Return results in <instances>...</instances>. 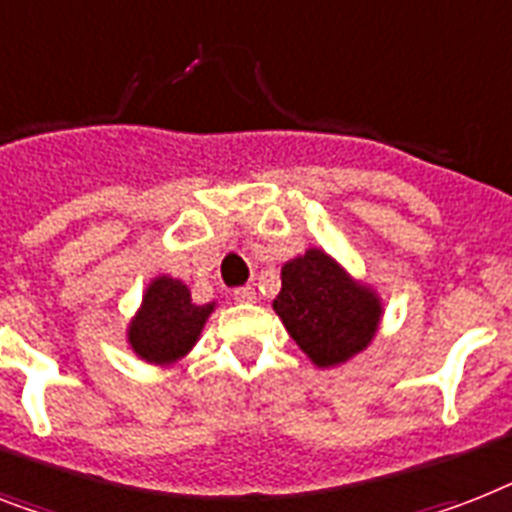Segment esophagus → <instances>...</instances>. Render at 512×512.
I'll list each match as a JSON object with an SVG mask.
<instances>
[{"label":"esophagus","mask_w":512,"mask_h":512,"mask_svg":"<svg viewBox=\"0 0 512 512\" xmlns=\"http://www.w3.org/2000/svg\"><path fill=\"white\" fill-rule=\"evenodd\" d=\"M234 299L236 302H244V305H249V302H255L257 299V292L252 289V286H239L234 292Z\"/></svg>","instance_id":"obj_1"}]
</instances>
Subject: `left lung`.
<instances>
[{"instance_id": "obj_1", "label": "left lung", "mask_w": 512, "mask_h": 512, "mask_svg": "<svg viewBox=\"0 0 512 512\" xmlns=\"http://www.w3.org/2000/svg\"><path fill=\"white\" fill-rule=\"evenodd\" d=\"M273 310L297 347L318 368L347 363L373 342L381 299L323 249H307L281 268Z\"/></svg>"}]
</instances>
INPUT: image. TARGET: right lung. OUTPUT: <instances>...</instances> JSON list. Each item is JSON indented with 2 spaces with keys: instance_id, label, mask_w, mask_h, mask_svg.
I'll return each mask as SVG.
<instances>
[{
  "instance_id": "1",
  "label": "right lung",
  "mask_w": 512,
  "mask_h": 512,
  "mask_svg": "<svg viewBox=\"0 0 512 512\" xmlns=\"http://www.w3.org/2000/svg\"><path fill=\"white\" fill-rule=\"evenodd\" d=\"M213 310L215 302L194 305L184 281L157 276L144 292L139 313L128 323V344L147 363H176L197 344Z\"/></svg>"
}]
</instances>
